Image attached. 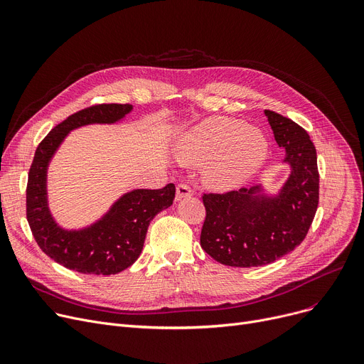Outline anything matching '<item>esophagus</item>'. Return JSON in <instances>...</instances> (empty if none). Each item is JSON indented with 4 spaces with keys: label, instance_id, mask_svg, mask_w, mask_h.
Masks as SVG:
<instances>
[{
    "label": "esophagus",
    "instance_id": "esophagus-1",
    "mask_svg": "<svg viewBox=\"0 0 364 364\" xmlns=\"http://www.w3.org/2000/svg\"><path fill=\"white\" fill-rule=\"evenodd\" d=\"M193 195L192 188H190L186 184H178L177 186V190H176V200H181L184 198H190Z\"/></svg>",
    "mask_w": 364,
    "mask_h": 364
}]
</instances>
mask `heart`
<instances>
[{"label":"heart","instance_id":"heart-1","mask_svg":"<svg viewBox=\"0 0 364 364\" xmlns=\"http://www.w3.org/2000/svg\"><path fill=\"white\" fill-rule=\"evenodd\" d=\"M174 151L186 165L208 161L205 181L217 190H232L250 180L269 156L270 143L265 134L233 118H208L181 132Z\"/></svg>","mask_w":364,"mask_h":364}]
</instances>
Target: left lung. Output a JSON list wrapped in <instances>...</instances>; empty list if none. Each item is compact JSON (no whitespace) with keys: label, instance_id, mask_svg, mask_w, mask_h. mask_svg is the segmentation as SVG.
Returning <instances> with one entry per match:
<instances>
[{"label":"left lung","instance_id":"8db88e82","mask_svg":"<svg viewBox=\"0 0 364 364\" xmlns=\"http://www.w3.org/2000/svg\"><path fill=\"white\" fill-rule=\"evenodd\" d=\"M264 113L276 143L284 149L282 164L289 166V176L276 193L259 183L237 192L203 195L200 246L224 265L259 267L292 252L317 211V153L310 136L289 118Z\"/></svg>","mask_w":364,"mask_h":364}]
</instances>
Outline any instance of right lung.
<instances>
[{
	"label": "right lung",
	"mask_w": 364,
	"mask_h": 364,
	"mask_svg": "<svg viewBox=\"0 0 364 364\" xmlns=\"http://www.w3.org/2000/svg\"><path fill=\"white\" fill-rule=\"evenodd\" d=\"M132 105H99L76 112L54 127L36 147L26 187V218L43 252L84 274L110 276L136 262L150 221L172 205L176 186L159 190L134 188L114 200L99 220L81 228H65L48 206V165L69 132L87 125H112L125 119Z\"/></svg>",
	"instance_id": "obj_1"
}]
</instances>
